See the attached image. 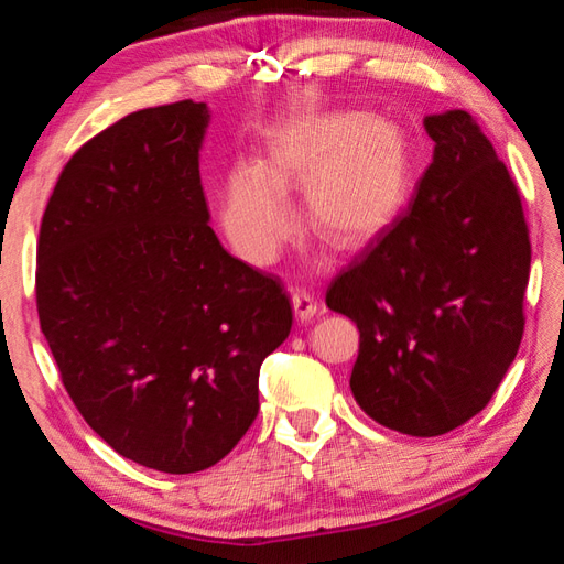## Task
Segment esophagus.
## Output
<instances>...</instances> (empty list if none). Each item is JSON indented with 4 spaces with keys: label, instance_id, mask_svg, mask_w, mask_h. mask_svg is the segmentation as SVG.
Returning a JSON list of instances; mask_svg holds the SVG:
<instances>
[{
    "label": "esophagus",
    "instance_id": "esophagus-1",
    "mask_svg": "<svg viewBox=\"0 0 564 564\" xmlns=\"http://www.w3.org/2000/svg\"><path fill=\"white\" fill-rule=\"evenodd\" d=\"M291 301H293L295 318H299V321H311V318L318 313V301L313 299L311 293L293 291V293H291Z\"/></svg>",
    "mask_w": 564,
    "mask_h": 564
}]
</instances>
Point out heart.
Wrapping results in <instances>:
<instances>
[{"label": "heart", "instance_id": "heart-1", "mask_svg": "<svg viewBox=\"0 0 564 564\" xmlns=\"http://www.w3.org/2000/svg\"><path fill=\"white\" fill-rule=\"evenodd\" d=\"M413 181L408 133L388 117L330 109L285 121L256 164H236L218 194L221 226L243 261L269 265L295 226L289 196L305 186V216L340 251H358L403 212Z\"/></svg>", "mask_w": 564, "mask_h": 564}]
</instances>
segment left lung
<instances>
[{"label":"left lung","instance_id":"8db88e82","mask_svg":"<svg viewBox=\"0 0 564 564\" xmlns=\"http://www.w3.org/2000/svg\"><path fill=\"white\" fill-rule=\"evenodd\" d=\"M433 164L408 212L326 293L360 330L356 403L435 437L490 403L522 340L530 238L512 178L463 109L425 117Z\"/></svg>","mask_w":564,"mask_h":564}]
</instances>
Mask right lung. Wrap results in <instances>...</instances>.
<instances>
[{"instance_id":"obj_1","label":"right lung","mask_w":564,"mask_h":564,"mask_svg":"<svg viewBox=\"0 0 564 564\" xmlns=\"http://www.w3.org/2000/svg\"><path fill=\"white\" fill-rule=\"evenodd\" d=\"M204 101L141 109L84 144L46 204L36 308L66 393L101 441L186 475L234 451L259 370L289 338L283 285L208 226Z\"/></svg>"}]
</instances>
